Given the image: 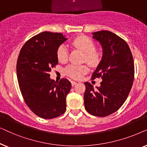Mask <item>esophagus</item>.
Returning <instances> with one entry per match:
<instances>
[{
  "label": "esophagus",
  "mask_w": 147,
  "mask_h": 147,
  "mask_svg": "<svg viewBox=\"0 0 147 147\" xmlns=\"http://www.w3.org/2000/svg\"><path fill=\"white\" fill-rule=\"evenodd\" d=\"M71 84H72V86H75L76 84H77V82L72 81H71Z\"/></svg>",
  "instance_id": "34e87169"
}]
</instances>
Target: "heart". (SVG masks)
I'll list each match as a JSON object with an SVG mask.
<instances>
[{"label": "heart", "instance_id": "b5f03b06", "mask_svg": "<svg viewBox=\"0 0 147 147\" xmlns=\"http://www.w3.org/2000/svg\"><path fill=\"white\" fill-rule=\"evenodd\" d=\"M72 44L75 48L84 52L83 60L90 66L95 67L100 63L102 55L101 52L95 48L93 41L86 36H80L72 41ZM68 51L64 45H61L57 50V58L60 62L67 61ZM89 71V68L85 64L77 65L70 64L64 69V73L75 79H79Z\"/></svg>", "mask_w": 147, "mask_h": 147}]
</instances>
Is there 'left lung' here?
Returning a JSON list of instances; mask_svg holds the SVG:
<instances>
[{
	"instance_id": "1",
	"label": "left lung",
	"mask_w": 147,
	"mask_h": 147,
	"mask_svg": "<svg viewBox=\"0 0 147 147\" xmlns=\"http://www.w3.org/2000/svg\"><path fill=\"white\" fill-rule=\"evenodd\" d=\"M93 34L102 46L103 57L91 80L101 78L102 81L97 89L89 82L84 83V103L90 114L105 117L118 111L126 100L134 79V60L128 44L120 37L109 31Z\"/></svg>"
}]
</instances>
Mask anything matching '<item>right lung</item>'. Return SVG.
Segmentation results:
<instances>
[{
	"label": "right lung",
	"mask_w": 147,
	"mask_h": 147,
	"mask_svg": "<svg viewBox=\"0 0 147 147\" xmlns=\"http://www.w3.org/2000/svg\"><path fill=\"white\" fill-rule=\"evenodd\" d=\"M65 40L60 33H40L25 43L17 58L21 95L31 111L42 118H56L66 111L71 83L66 79L56 82L48 73L58 64L57 50Z\"/></svg>",
	"instance_id": "right-lung-1"
}]
</instances>
